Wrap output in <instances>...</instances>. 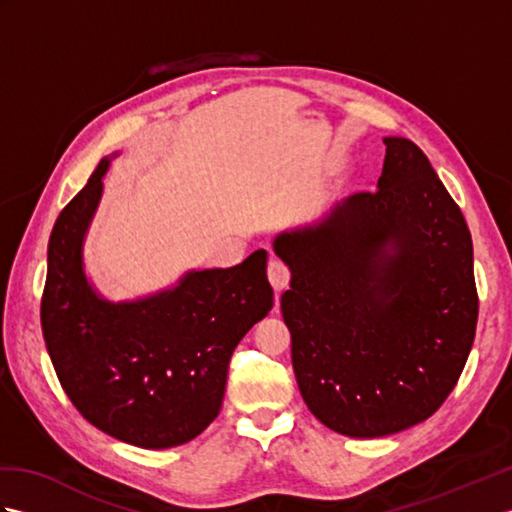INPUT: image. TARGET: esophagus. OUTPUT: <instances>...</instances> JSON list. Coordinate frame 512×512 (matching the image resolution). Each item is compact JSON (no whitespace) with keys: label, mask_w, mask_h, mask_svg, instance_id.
Segmentation results:
<instances>
[{"label":"esophagus","mask_w":512,"mask_h":512,"mask_svg":"<svg viewBox=\"0 0 512 512\" xmlns=\"http://www.w3.org/2000/svg\"><path fill=\"white\" fill-rule=\"evenodd\" d=\"M268 279L275 290H284L290 284V268L275 255L268 262Z\"/></svg>","instance_id":"obj_1"}]
</instances>
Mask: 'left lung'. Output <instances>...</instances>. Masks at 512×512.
I'll return each instance as SVG.
<instances>
[{
  "label": "left lung",
  "instance_id": "8db88e82",
  "mask_svg": "<svg viewBox=\"0 0 512 512\" xmlns=\"http://www.w3.org/2000/svg\"><path fill=\"white\" fill-rule=\"evenodd\" d=\"M376 191L279 233L281 314L308 409L350 438L427 420L453 391L477 325L473 242L418 145L387 136Z\"/></svg>",
  "mask_w": 512,
  "mask_h": 512
}]
</instances>
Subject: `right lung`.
I'll use <instances>...</instances> for the list:
<instances>
[{"label": "right lung", "mask_w": 512, "mask_h": 512, "mask_svg": "<svg viewBox=\"0 0 512 512\" xmlns=\"http://www.w3.org/2000/svg\"><path fill=\"white\" fill-rule=\"evenodd\" d=\"M112 158L54 222L41 330L85 420L134 447L169 449L200 436L220 413L233 350L273 308L268 253L259 248L233 268L189 270L149 297L105 299L85 275L83 242Z\"/></svg>", "instance_id": "right-lung-1"}]
</instances>
